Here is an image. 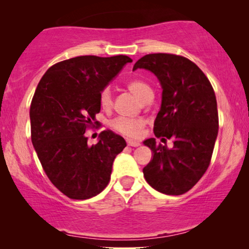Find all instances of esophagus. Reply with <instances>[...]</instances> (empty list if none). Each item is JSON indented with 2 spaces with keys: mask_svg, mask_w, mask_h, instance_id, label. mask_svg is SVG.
I'll use <instances>...</instances> for the list:
<instances>
[{
  "mask_svg": "<svg viewBox=\"0 0 249 249\" xmlns=\"http://www.w3.org/2000/svg\"><path fill=\"white\" fill-rule=\"evenodd\" d=\"M127 144H128L129 146H132V147H138V146L141 145L138 142L131 141V139H127Z\"/></svg>",
  "mask_w": 249,
  "mask_h": 249,
  "instance_id": "34e87169",
  "label": "esophagus"
}]
</instances>
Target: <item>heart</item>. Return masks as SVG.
Segmentation results:
<instances>
[{
    "instance_id": "b5f03b06",
    "label": "heart",
    "mask_w": 249,
    "mask_h": 249,
    "mask_svg": "<svg viewBox=\"0 0 249 249\" xmlns=\"http://www.w3.org/2000/svg\"><path fill=\"white\" fill-rule=\"evenodd\" d=\"M127 88L131 93H134L136 96H138L142 101H149L153 97V90L144 81L134 79L127 83ZM98 103L100 107L105 111L111 110L113 101H112V94L108 87H105L101 90L98 95ZM112 129L119 134L127 136L130 138H138L142 135V128L145 127L146 121L145 119L141 117L131 118V117H117L110 122Z\"/></svg>"
}]
</instances>
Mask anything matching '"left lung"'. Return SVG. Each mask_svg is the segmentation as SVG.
<instances>
[{"instance_id": "8db88e82", "label": "left lung", "mask_w": 249, "mask_h": 249, "mask_svg": "<svg viewBox=\"0 0 249 249\" xmlns=\"http://www.w3.org/2000/svg\"><path fill=\"white\" fill-rule=\"evenodd\" d=\"M146 69L162 86V104L154 121V135L173 146L144 144L153 159L142 169L149 186L166 195H182L198 182L209 168L219 130L216 97L210 80L185 56L154 53L142 56L134 70Z\"/></svg>"}]
</instances>
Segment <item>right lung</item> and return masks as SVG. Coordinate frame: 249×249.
<instances>
[{"label":"right lung","mask_w":249,"mask_h":249,"mask_svg":"<svg viewBox=\"0 0 249 249\" xmlns=\"http://www.w3.org/2000/svg\"><path fill=\"white\" fill-rule=\"evenodd\" d=\"M129 62L127 55L72 57L51 67L37 85L29 112L32 142L51 182L71 199L98 195L127 145L107 129L89 146L85 132L98 124L101 90Z\"/></svg>","instance_id":"right-lung-1"}]
</instances>
